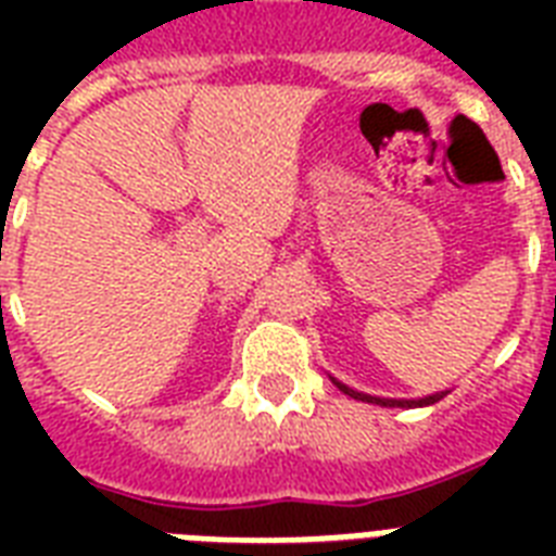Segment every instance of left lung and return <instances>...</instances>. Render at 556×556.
<instances>
[{"label":"left lung","instance_id":"1","mask_svg":"<svg viewBox=\"0 0 556 556\" xmlns=\"http://www.w3.org/2000/svg\"><path fill=\"white\" fill-rule=\"evenodd\" d=\"M334 380V378H331ZM338 383L340 392H346L349 397H355V401H366V404H378V406H401V409H413V406H430V404H439L441 397L447 395V392H435V395H427V397H413V401H406V397H375V395H366V392H355V389H349L346 383Z\"/></svg>","mask_w":556,"mask_h":556}]
</instances>
